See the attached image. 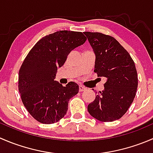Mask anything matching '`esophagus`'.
<instances>
[{
    "mask_svg": "<svg viewBox=\"0 0 153 153\" xmlns=\"http://www.w3.org/2000/svg\"><path fill=\"white\" fill-rule=\"evenodd\" d=\"M86 88L84 86H83L82 85H79V92H83V91L86 90Z\"/></svg>",
    "mask_w": 153,
    "mask_h": 153,
    "instance_id": "34e87169",
    "label": "esophagus"
}]
</instances>
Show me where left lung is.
Here are the masks:
<instances>
[{
	"label": "left lung",
	"instance_id": "obj_1",
	"mask_svg": "<svg viewBox=\"0 0 153 153\" xmlns=\"http://www.w3.org/2000/svg\"><path fill=\"white\" fill-rule=\"evenodd\" d=\"M84 35L95 55L94 72L106 79L104 90L96 92L95 99L88 105V112L103 122L119 119L136 93L138 75L135 63L113 37L100 32H85Z\"/></svg>",
	"mask_w": 153,
	"mask_h": 153
}]
</instances>
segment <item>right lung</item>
<instances>
[{"mask_svg": "<svg viewBox=\"0 0 153 153\" xmlns=\"http://www.w3.org/2000/svg\"><path fill=\"white\" fill-rule=\"evenodd\" d=\"M86 40L81 32L58 31L38 41L24 59L18 90L26 109L39 122L50 124L61 120L67 113L69 99L78 94L76 83L64 86L54 79L71 51Z\"/></svg>", "mask_w": 153, "mask_h": 153, "instance_id": "right-lung-1", "label": "right lung"}]
</instances>
